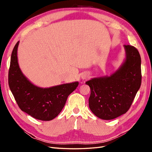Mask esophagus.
<instances>
[{"label":"esophagus","instance_id":"obj_1","mask_svg":"<svg viewBox=\"0 0 152 152\" xmlns=\"http://www.w3.org/2000/svg\"><path fill=\"white\" fill-rule=\"evenodd\" d=\"M81 78L83 80H85V79H87V78H89V76L87 75V74H86V73H83V74H82V75H81Z\"/></svg>","mask_w":152,"mask_h":152}]
</instances>
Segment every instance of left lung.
Listing matches in <instances>:
<instances>
[{"mask_svg": "<svg viewBox=\"0 0 152 152\" xmlns=\"http://www.w3.org/2000/svg\"><path fill=\"white\" fill-rule=\"evenodd\" d=\"M124 48L125 58L116 71L86 82L91 89L89 108L103 120H112L126 113L140 88V54L132 45H124Z\"/></svg>", "mask_w": 152, "mask_h": 152, "instance_id": "1", "label": "left lung"}]
</instances>
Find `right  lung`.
<instances>
[{
	"instance_id": "add662e5",
	"label": "right lung",
	"mask_w": 152,
	"mask_h": 152,
	"mask_svg": "<svg viewBox=\"0 0 152 152\" xmlns=\"http://www.w3.org/2000/svg\"><path fill=\"white\" fill-rule=\"evenodd\" d=\"M14 48L9 70V86L23 112L36 119L49 121L56 118L65 106L68 96L75 91L79 82L50 87H41L30 82L19 66L18 48Z\"/></svg>"
}]
</instances>
